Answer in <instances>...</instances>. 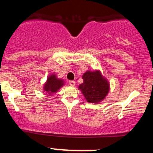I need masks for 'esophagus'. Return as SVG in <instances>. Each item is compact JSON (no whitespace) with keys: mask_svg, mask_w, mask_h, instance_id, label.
Listing matches in <instances>:
<instances>
[{"mask_svg":"<svg viewBox=\"0 0 153 153\" xmlns=\"http://www.w3.org/2000/svg\"><path fill=\"white\" fill-rule=\"evenodd\" d=\"M69 84L70 85H71V86H74L75 85V82L73 81V80H71V81H69Z\"/></svg>","mask_w":153,"mask_h":153,"instance_id":"obj_1","label":"esophagus"}]
</instances>
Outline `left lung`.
I'll use <instances>...</instances> for the list:
<instances>
[{
  "instance_id": "8db88e82",
  "label": "left lung",
  "mask_w": 153,
  "mask_h": 153,
  "mask_svg": "<svg viewBox=\"0 0 153 153\" xmlns=\"http://www.w3.org/2000/svg\"><path fill=\"white\" fill-rule=\"evenodd\" d=\"M82 79L83 82L78 88L88 102L97 103L106 98L109 91V82L100 71H88L82 75Z\"/></svg>"
}]
</instances>
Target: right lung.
Segmentation results:
<instances>
[{
    "label": "right lung",
    "instance_id": "right-lung-1",
    "mask_svg": "<svg viewBox=\"0 0 153 153\" xmlns=\"http://www.w3.org/2000/svg\"><path fill=\"white\" fill-rule=\"evenodd\" d=\"M64 80L62 79L57 78L55 74H52L47 79V81L43 86V91L47 93V95L52 96L60 89L64 85Z\"/></svg>",
    "mask_w": 153,
    "mask_h": 153
}]
</instances>
